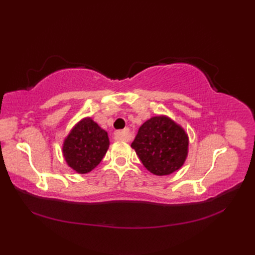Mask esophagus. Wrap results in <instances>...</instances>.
Here are the masks:
<instances>
[{"instance_id":"esophagus-1","label":"esophagus","mask_w":255,"mask_h":255,"mask_svg":"<svg viewBox=\"0 0 255 255\" xmlns=\"http://www.w3.org/2000/svg\"><path fill=\"white\" fill-rule=\"evenodd\" d=\"M115 136L118 140H122V141H129L131 137L129 129H124V130H122V131H116Z\"/></svg>"}]
</instances>
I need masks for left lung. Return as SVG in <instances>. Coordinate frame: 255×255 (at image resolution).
<instances>
[{"mask_svg": "<svg viewBox=\"0 0 255 255\" xmlns=\"http://www.w3.org/2000/svg\"><path fill=\"white\" fill-rule=\"evenodd\" d=\"M131 147L148 171L155 175H169L185 161L188 137L169 117L156 116L139 128Z\"/></svg>", "mask_w": 255, "mask_h": 255, "instance_id": "left-lung-1", "label": "left lung"}]
</instances>
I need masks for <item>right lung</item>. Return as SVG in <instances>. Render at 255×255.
Here are the masks:
<instances>
[{
    "instance_id": "1",
    "label": "right lung",
    "mask_w": 255,
    "mask_h": 255,
    "mask_svg": "<svg viewBox=\"0 0 255 255\" xmlns=\"http://www.w3.org/2000/svg\"><path fill=\"white\" fill-rule=\"evenodd\" d=\"M108 147L107 132L91 118H85L69 133L62 150L69 166L84 174L100 164Z\"/></svg>"
}]
</instances>
